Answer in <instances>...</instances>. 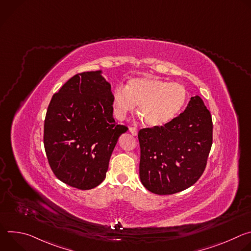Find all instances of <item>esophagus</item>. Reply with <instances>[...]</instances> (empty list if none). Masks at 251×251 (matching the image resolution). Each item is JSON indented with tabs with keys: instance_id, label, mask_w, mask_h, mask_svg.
I'll list each match as a JSON object with an SVG mask.
<instances>
[{
	"instance_id": "obj_1",
	"label": "esophagus",
	"mask_w": 251,
	"mask_h": 251,
	"mask_svg": "<svg viewBox=\"0 0 251 251\" xmlns=\"http://www.w3.org/2000/svg\"><path fill=\"white\" fill-rule=\"evenodd\" d=\"M129 131H130V133H131L132 135H134V136H137V135H138V130H137V128H135V127H129Z\"/></svg>"
}]
</instances>
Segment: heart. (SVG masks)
Segmentation results:
<instances>
[{
    "label": "heart",
    "instance_id": "heart-1",
    "mask_svg": "<svg viewBox=\"0 0 251 251\" xmlns=\"http://www.w3.org/2000/svg\"><path fill=\"white\" fill-rule=\"evenodd\" d=\"M186 88L159 77L141 76L128 80L126 86L118 85L112 93L115 117L123 120L139 105V114L150 127H163L173 122L187 103Z\"/></svg>",
    "mask_w": 251,
    "mask_h": 251
}]
</instances>
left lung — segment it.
Returning <instances> with one entry per match:
<instances>
[{
	"instance_id": "obj_1",
	"label": "left lung",
	"mask_w": 251,
	"mask_h": 251,
	"mask_svg": "<svg viewBox=\"0 0 251 251\" xmlns=\"http://www.w3.org/2000/svg\"><path fill=\"white\" fill-rule=\"evenodd\" d=\"M140 180L156 195L193 186L203 173L212 144V121L199 95L170 124L139 131Z\"/></svg>"
}]
</instances>
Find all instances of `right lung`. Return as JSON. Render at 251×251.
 I'll return each instance as SVG.
<instances>
[{"label":"right lung","instance_id":"add662e5","mask_svg":"<svg viewBox=\"0 0 251 251\" xmlns=\"http://www.w3.org/2000/svg\"><path fill=\"white\" fill-rule=\"evenodd\" d=\"M127 130L113 118L111 85L102 70L71 77L52 96L45 120L44 144L53 174L79 190L97 187Z\"/></svg>","mask_w":251,"mask_h":251}]
</instances>
